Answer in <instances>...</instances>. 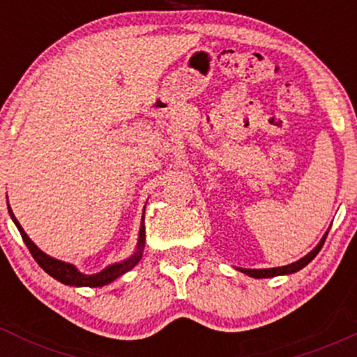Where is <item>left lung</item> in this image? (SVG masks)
Here are the masks:
<instances>
[{"mask_svg":"<svg viewBox=\"0 0 357 357\" xmlns=\"http://www.w3.org/2000/svg\"><path fill=\"white\" fill-rule=\"evenodd\" d=\"M326 235L322 236L321 241H319L317 245H315L314 250H310L309 253H307L305 257H302L301 260L294 261V264H289V265H284V267H275V268H238L241 273H245V275L248 277H253V278H270V277H278V275H289V273H296L298 272L301 268H304L305 265H309L310 261L314 260L315 255H317L319 252H321L324 241H326Z\"/></svg>","mask_w":357,"mask_h":357,"instance_id":"8db88e82","label":"left lung"}]
</instances>
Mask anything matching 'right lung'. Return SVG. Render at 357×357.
Instances as JSON below:
<instances>
[{"label": "right lung", "instance_id": "add662e5", "mask_svg": "<svg viewBox=\"0 0 357 357\" xmlns=\"http://www.w3.org/2000/svg\"><path fill=\"white\" fill-rule=\"evenodd\" d=\"M8 213H10L11 220L15 221L16 228H18V231H20V235H22L24 245H26L28 250H30V253L33 255L36 264H38L40 267H42L45 272L48 273V275L53 277L55 280H59L65 285H70V287H104V285H107V284H110V282L116 280V278L129 272L130 268L136 267V265L139 264V260L142 258V252H144L146 227H144V215H142L136 252H134L129 258H126V260L117 261V264H112V265H107V267H105L104 270H100V272L92 273V275H87V273H82L73 264H67V261L56 260V258H53L50 255H47L45 252H42V250H40L33 243V241H31L30 236L24 233L22 225H20L18 220L15 218L13 210H11L10 204H8Z\"/></svg>", "mask_w": 357, "mask_h": 357}]
</instances>
